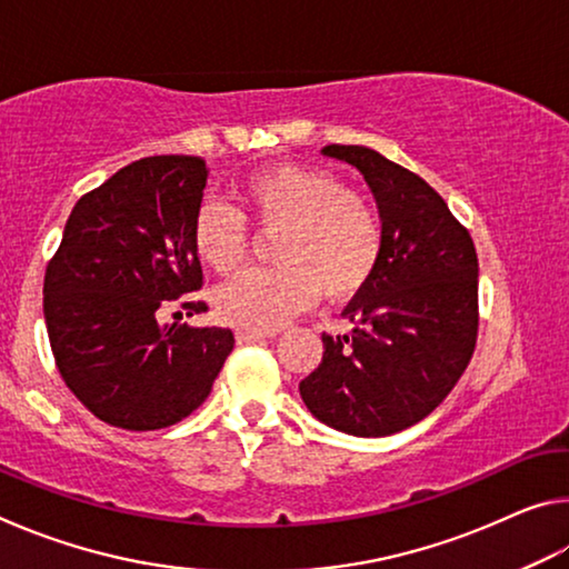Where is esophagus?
<instances>
[{
  "mask_svg": "<svg viewBox=\"0 0 569 569\" xmlns=\"http://www.w3.org/2000/svg\"><path fill=\"white\" fill-rule=\"evenodd\" d=\"M273 331H238L236 333V341L240 343V346H246V343H256V341H266V339H273Z\"/></svg>",
  "mask_w": 569,
  "mask_h": 569,
  "instance_id": "esophagus-1",
  "label": "esophagus"
}]
</instances>
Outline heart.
Returning a JSON list of instances; mask_svg holds the SVG:
<instances>
[{"instance_id":"b5f03b06","label":"heart","mask_w":569,"mask_h":569,"mask_svg":"<svg viewBox=\"0 0 569 569\" xmlns=\"http://www.w3.org/2000/svg\"><path fill=\"white\" fill-rule=\"evenodd\" d=\"M238 200L261 233H278L273 268L240 273L213 293L220 321L246 331H276L316 298L346 301L377 273L383 248L379 213L346 190L333 172L281 162L248 176ZM192 248L210 271L233 273L246 258L243 223L220 206L192 220Z\"/></svg>"}]
</instances>
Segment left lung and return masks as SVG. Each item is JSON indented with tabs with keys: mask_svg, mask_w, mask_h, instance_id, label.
<instances>
[{
	"mask_svg": "<svg viewBox=\"0 0 569 569\" xmlns=\"http://www.w3.org/2000/svg\"><path fill=\"white\" fill-rule=\"evenodd\" d=\"M326 158L361 172L377 200V273L346 306V336L323 333V359L298 383L326 427L389 437L429 417L455 389L477 343V250L439 192L363 146Z\"/></svg>",
	"mask_w": 569,
	"mask_h": 569,
	"instance_id": "8db88e82",
	"label": "left lung"
}]
</instances>
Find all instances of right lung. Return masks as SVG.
Instances as JSON below:
<instances>
[{"instance_id":"add662e5","label":"right lung","mask_w":569,"mask_h":569,"mask_svg":"<svg viewBox=\"0 0 569 569\" xmlns=\"http://www.w3.org/2000/svg\"><path fill=\"white\" fill-rule=\"evenodd\" d=\"M206 178V162L190 156L124 166L77 200L47 266L44 323L57 369L112 427L152 431L182 421L208 399L233 351L230 329L158 321L162 303L203 283L192 220Z\"/></svg>"}]
</instances>
